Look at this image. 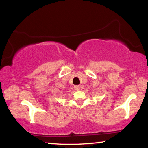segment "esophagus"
I'll list each match as a JSON object with an SVG mask.
<instances>
[{"label":"esophagus","instance_id":"34e87169","mask_svg":"<svg viewBox=\"0 0 148 148\" xmlns=\"http://www.w3.org/2000/svg\"><path fill=\"white\" fill-rule=\"evenodd\" d=\"M74 88H75V90L79 91L80 90V86H75Z\"/></svg>","mask_w":148,"mask_h":148}]
</instances>
